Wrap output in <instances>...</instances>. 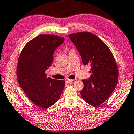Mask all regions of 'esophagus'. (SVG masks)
Segmentation results:
<instances>
[{"instance_id":"1","label":"esophagus","mask_w":134,"mask_h":134,"mask_svg":"<svg viewBox=\"0 0 134 134\" xmlns=\"http://www.w3.org/2000/svg\"><path fill=\"white\" fill-rule=\"evenodd\" d=\"M73 81H74V80H69V79L66 80V82L67 83H69V84H71Z\"/></svg>"}]
</instances>
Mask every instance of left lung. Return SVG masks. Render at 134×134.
<instances>
[{
  "label": "left lung",
  "mask_w": 134,
  "mask_h": 134,
  "mask_svg": "<svg viewBox=\"0 0 134 134\" xmlns=\"http://www.w3.org/2000/svg\"><path fill=\"white\" fill-rule=\"evenodd\" d=\"M81 55L84 65H90L92 74L88 79L83 80L84 87L80 94L91 105H99L108 99L118 81V68L107 45L90 32L69 35Z\"/></svg>",
  "instance_id": "8db88e82"
}]
</instances>
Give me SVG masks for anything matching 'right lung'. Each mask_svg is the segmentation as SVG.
<instances>
[{
  "label": "right lung",
  "mask_w": 134,
  "mask_h": 134,
  "mask_svg": "<svg viewBox=\"0 0 134 134\" xmlns=\"http://www.w3.org/2000/svg\"><path fill=\"white\" fill-rule=\"evenodd\" d=\"M64 38L41 35L27 42L18 58L17 79L27 96L39 107L47 109L59 99L63 80L47 78L46 71L53 63V54Z\"/></svg>",
  "instance_id": "add662e5"
}]
</instances>
